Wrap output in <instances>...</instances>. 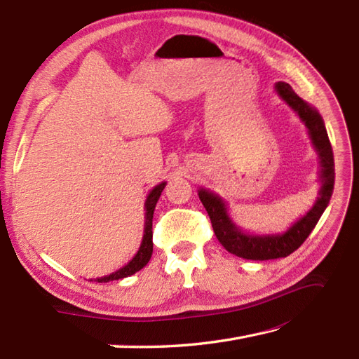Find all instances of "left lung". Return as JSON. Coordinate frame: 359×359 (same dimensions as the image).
Segmentation results:
<instances>
[{
    "label": "left lung",
    "instance_id": "8db88e82",
    "mask_svg": "<svg viewBox=\"0 0 359 359\" xmlns=\"http://www.w3.org/2000/svg\"><path fill=\"white\" fill-rule=\"evenodd\" d=\"M276 90L278 96L305 123L314 149L318 151L319 156L320 191L318 201H316L310 212L304 217H300L297 222H294L282 235H249L244 233L241 229H238L233 221L230 219L226 202L219 196L208 191L205 188L199 189V199L210 216L217 241L230 254L245 259H255V262L257 259L263 262V259L283 258L291 255L294 250H297L306 238L310 236L322 213L325 212L334 188V158L324 119H322L318 110L313 109L310 104L294 93L290 83L278 82L276 83Z\"/></svg>",
    "mask_w": 359,
    "mask_h": 359
}]
</instances>
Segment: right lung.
Listing matches in <instances>:
<instances>
[{
    "label": "right lung",
    "mask_w": 359,
    "mask_h": 359,
    "mask_svg": "<svg viewBox=\"0 0 359 359\" xmlns=\"http://www.w3.org/2000/svg\"><path fill=\"white\" fill-rule=\"evenodd\" d=\"M166 185V182H161L157 187H154L152 191L149 193L144 203V210H146V215H144V235H143V241L140 244V249L133 257L130 262L123 266L121 269H118L116 272L110 273V276H105L101 278H96L95 282L97 283H107L111 282V280H119V278H124V277H129L133 276V273L138 272L140 269H143L144 266L149 263L151 255H152V217H154V210H156L157 205V201L160 198L161 191H163V188Z\"/></svg>",
    "instance_id": "right-lung-1"
}]
</instances>
